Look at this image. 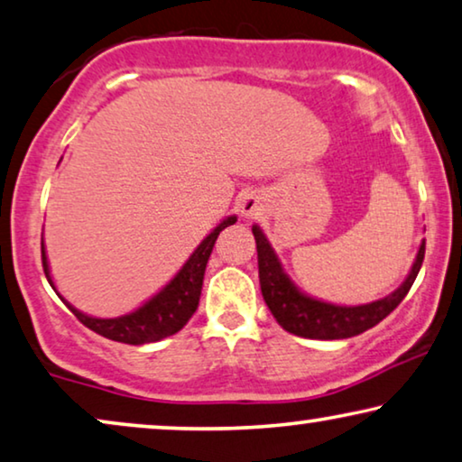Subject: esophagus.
Listing matches in <instances>:
<instances>
[{
    "label": "esophagus",
    "mask_w": 462,
    "mask_h": 462,
    "mask_svg": "<svg viewBox=\"0 0 462 462\" xmlns=\"http://www.w3.org/2000/svg\"><path fill=\"white\" fill-rule=\"evenodd\" d=\"M238 207H240V211H243V216L253 217V216H257L259 209H262V203H259L257 194H245V197L240 199Z\"/></svg>",
    "instance_id": "esophagus-1"
}]
</instances>
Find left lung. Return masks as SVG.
<instances>
[{"label": "left lung", "instance_id": "8db88e82", "mask_svg": "<svg viewBox=\"0 0 462 462\" xmlns=\"http://www.w3.org/2000/svg\"><path fill=\"white\" fill-rule=\"evenodd\" d=\"M253 236L257 243V265H259V284H262V295L265 299L272 316L284 330L305 339H347L373 328L383 318H387L408 295L414 278H417L425 257V243L420 245L411 274L404 284L392 295L379 301L366 305H333L318 301L308 295L299 293L295 284L289 281L282 272L274 249H272L263 232L253 226Z\"/></svg>", "mask_w": 462, "mask_h": 462}]
</instances>
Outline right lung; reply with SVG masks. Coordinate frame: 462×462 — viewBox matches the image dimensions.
Here are the masks:
<instances>
[{"label": "right lung", "instance_id": "obj_1", "mask_svg": "<svg viewBox=\"0 0 462 462\" xmlns=\"http://www.w3.org/2000/svg\"><path fill=\"white\" fill-rule=\"evenodd\" d=\"M234 222H236L234 216L224 219V222L197 246V251H194L190 259L184 263V268L175 274L173 281L169 282L159 295H154L151 301H146L140 310L132 311V314L119 318H92L81 314L79 310H75L73 305H69L64 299L62 301L69 305V310L77 316V320L86 324L88 328H92L94 333L106 337L110 341L129 343V346H144V343L161 341L169 335H175L178 330L186 327V322L190 320L194 311H197L200 289H203L205 268L207 262H209L213 245H216L219 232L228 228ZM42 262L45 278H48V282L51 284L48 257H45L43 249V238ZM51 287H54V284H51Z\"/></svg>", "mask_w": 462, "mask_h": 462}]
</instances>
